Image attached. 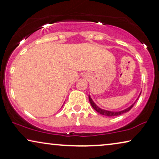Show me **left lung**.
<instances>
[{
	"label": "left lung",
	"instance_id": "left-lung-1",
	"mask_svg": "<svg viewBox=\"0 0 159 159\" xmlns=\"http://www.w3.org/2000/svg\"><path fill=\"white\" fill-rule=\"evenodd\" d=\"M141 94V93H140V95ZM140 95H139V97H140ZM138 97V98H139ZM137 99V100H138ZM136 100V101H137ZM89 101H90V103L91 104V106H92V107L94 108V109L97 112H98L99 114H101L102 115H104V116H119V115L124 114V113H126V112H128L131 109V108L133 107L134 104L135 103V102H134V103H132L131 106H129V107H128L127 108H126V109H124L122 111H107V110H104V109H102L100 107H98L96 104L94 103V101H93L92 98H91L90 95H89Z\"/></svg>",
	"mask_w": 159,
	"mask_h": 159
}]
</instances>
